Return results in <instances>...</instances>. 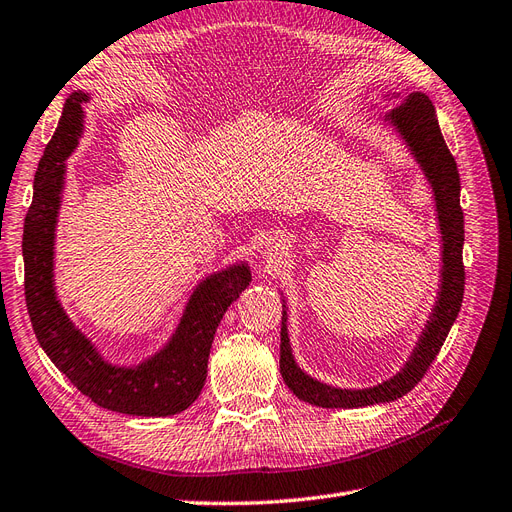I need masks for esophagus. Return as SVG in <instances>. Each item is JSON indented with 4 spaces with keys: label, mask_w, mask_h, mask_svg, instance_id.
<instances>
[{
    "label": "esophagus",
    "mask_w": 512,
    "mask_h": 512,
    "mask_svg": "<svg viewBox=\"0 0 512 512\" xmlns=\"http://www.w3.org/2000/svg\"><path fill=\"white\" fill-rule=\"evenodd\" d=\"M290 239L284 235V232H275V235H271L265 245H262V254L269 256V258H275L280 254H286L290 250Z\"/></svg>",
    "instance_id": "obj_1"
}]
</instances>
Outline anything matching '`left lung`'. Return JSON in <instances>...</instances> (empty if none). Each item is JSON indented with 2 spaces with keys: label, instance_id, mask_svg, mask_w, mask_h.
Wrapping results in <instances>:
<instances>
[{
  "label": "left lung",
  "instance_id": "left-lung-1",
  "mask_svg": "<svg viewBox=\"0 0 512 512\" xmlns=\"http://www.w3.org/2000/svg\"><path fill=\"white\" fill-rule=\"evenodd\" d=\"M397 98V96H393ZM384 121L395 128L401 141L410 149L412 158L421 166L425 179L431 185L433 200H436L438 226L442 235V271H440V290L436 305L425 329L410 354L406 365L389 380H384L369 389H337V386L324 384L297 365L292 356L288 327H286V303L282 305V344H280V371L288 389L301 401L318 408H365L395 401L410 393L421 382L425 371L436 359L444 339L451 331L453 322L461 309L463 284H466V271H463V211L459 205V170L453 153L448 151L444 136L440 132L436 108L431 100L414 91L386 113Z\"/></svg>",
  "mask_w": 512,
  "mask_h": 512
}]
</instances>
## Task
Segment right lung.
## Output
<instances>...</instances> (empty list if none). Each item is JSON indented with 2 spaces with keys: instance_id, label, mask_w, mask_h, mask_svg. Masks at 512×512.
Listing matches in <instances>:
<instances>
[{
  "instance_id": "add662e5",
  "label": "right lung",
  "mask_w": 512,
  "mask_h": 512,
  "mask_svg": "<svg viewBox=\"0 0 512 512\" xmlns=\"http://www.w3.org/2000/svg\"><path fill=\"white\" fill-rule=\"evenodd\" d=\"M87 100L85 91L70 94L34 177V200L23 228L27 312L46 356L94 404L130 416L179 414L203 391L215 329L230 303L250 286L252 271L245 262H237L205 277L185 303L173 337L143 363L121 367L104 359L64 312L53 280L66 158L79 145Z\"/></svg>"
}]
</instances>
